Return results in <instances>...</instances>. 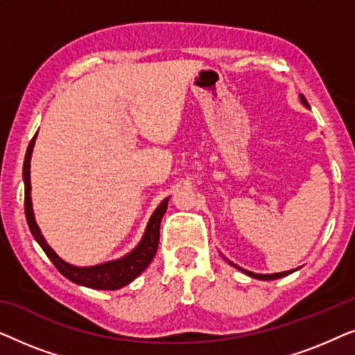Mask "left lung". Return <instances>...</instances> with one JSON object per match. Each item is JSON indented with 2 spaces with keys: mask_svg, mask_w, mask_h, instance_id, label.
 I'll return each instance as SVG.
<instances>
[{
  "mask_svg": "<svg viewBox=\"0 0 355 355\" xmlns=\"http://www.w3.org/2000/svg\"><path fill=\"white\" fill-rule=\"evenodd\" d=\"M300 101H302V105L304 106H307V108H310L309 106V103H307V100L304 98V95H300ZM231 263V261H230ZM232 266H236L237 270H241L242 273H245V275H249L250 278H255V279H261V281H270V279H278V278H283V276H288V275H291L293 273V270H289V271H281V273H273V275H259V273H252V271H247V270H244V268H241V266H237V265H234V263H231Z\"/></svg>",
  "mask_w": 355,
  "mask_h": 355,
  "instance_id": "obj_1",
  "label": "left lung"
}]
</instances>
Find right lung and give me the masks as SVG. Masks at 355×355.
<instances>
[{
    "label": "right lung",
    "instance_id": "1",
    "mask_svg": "<svg viewBox=\"0 0 355 355\" xmlns=\"http://www.w3.org/2000/svg\"><path fill=\"white\" fill-rule=\"evenodd\" d=\"M35 139L37 134L33 135L31 144H28L22 168L24 186H26V202H24V208H26L27 225L31 227L32 236L35 237L38 245L42 247L48 259L53 261L56 270L60 271L62 276H66L67 279L72 281V283L85 286V288L103 291H116L119 288H124L125 284L134 281L145 268H147L150 261L153 260L155 254H157L159 242V223H162V218L168 208L169 197L164 198V200L158 205L157 210L153 211L142 241H140L139 245L135 247L132 252H129L128 255L121 257L118 260H111L106 261V263H100L95 266H74L67 263V261L62 260L61 257L46 244L45 237L42 236L40 227L37 225L35 216H33L31 198V157L33 152V145H35Z\"/></svg>",
    "mask_w": 355,
    "mask_h": 355
}]
</instances>
